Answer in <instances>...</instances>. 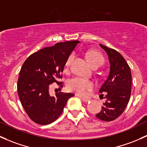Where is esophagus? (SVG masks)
Listing matches in <instances>:
<instances>
[{"instance_id":"1","label":"esophagus","mask_w":147,"mask_h":147,"mask_svg":"<svg viewBox=\"0 0 147 147\" xmlns=\"http://www.w3.org/2000/svg\"><path fill=\"white\" fill-rule=\"evenodd\" d=\"M81 98L82 100L84 102H85V103H87V102L91 101V98Z\"/></svg>"}]
</instances>
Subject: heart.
<instances>
[{"instance_id": "heart-1", "label": "heart", "mask_w": 147, "mask_h": 147, "mask_svg": "<svg viewBox=\"0 0 147 147\" xmlns=\"http://www.w3.org/2000/svg\"><path fill=\"white\" fill-rule=\"evenodd\" d=\"M86 58L92 68H98L103 65L104 58L101 53L95 51H90L86 53ZM74 58V54L69 55L65 62V68H68ZM93 83L89 80L80 78H72L67 84V88L71 92H75L80 96H86L89 91L93 89Z\"/></svg>"}]
</instances>
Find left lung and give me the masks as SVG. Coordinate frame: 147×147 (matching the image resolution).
<instances>
[{"label":"left lung","instance_id":"left-lung-1","mask_svg":"<svg viewBox=\"0 0 147 147\" xmlns=\"http://www.w3.org/2000/svg\"><path fill=\"white\" fill-rule=\"evenodd\" d=\"M99 46L109 57L110 72L99 90L100 93L106 92L104 98L106 101L101 107V112L96 116L103 121H112L123 113L129 101L132 75L129 65L121 54L102 44Z\"/></svg>","mask_w":147,"mask_h":147}]
</instances>
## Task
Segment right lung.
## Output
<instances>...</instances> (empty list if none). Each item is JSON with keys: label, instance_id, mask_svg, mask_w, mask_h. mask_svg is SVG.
Wrapping results in <instances>:
<instances>
[{"label": "right lung", "instance_id": "obj_1", "mask_svg": "<svg viewBox=\"0 0 147 147\" xmlns=\"http://www.w3.org/2000/svg\"><path fill=\"white\" fill-rule=\"evenodd\" d=\"M79 41H65L46 47L27 58L20 72L18 93L22 106L34 123L49 125L61 115L71 93L49 94V86L56 82L63 87L62 72L66 60Z\"/></svg>", "mask_w": 147, "mask_h": 147}]
</instances>
